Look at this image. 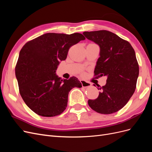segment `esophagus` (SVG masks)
Returning <instances> with one entry per match:
<instances>
[{"label": "esophagus", "mask_w": 152, "mask_h": 152, "mask_svg": "<svg viewBox=\"0 0 152 152\" xmlns=\"http://www.w3.org/2000/svg\"><path fill=\"white\" fill-rule=\"evenodd\" d=\"M80 83L82 84V86L83 87H89L91 86V84L89 83V82H87L84 80H80Z\"/></svg>", "instance_id": "34e87169"}]
</instances>
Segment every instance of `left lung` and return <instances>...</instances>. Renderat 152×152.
<instances>
[{
	"label": "left lung",
	"mask_w": 152,
	"mask_h": 152,
	"mask_svg": "<svg viewBox=\"0 0 152 152\" xmlns=\"http://www.w3.org/2000/svg\"><path fill=\"white\" fill-rule=\"evenodd\" d=\"M83 34L100 48L94 75L107 77L106 84L98 88L101 91L98 98L89 99V106L99 113L117 112L127 103L136 87L139 65L134 50L128 41L107 30Z\"/></svg>",
	"instance_id": "1"
}]
</instances>
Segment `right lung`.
<instances>
[{"label": "right lung", "instance_id": "right-lung-1", "mask_svg": "<svg viewBox=\"0 0 152 152\" xmlns=\"http://www.w3.org/2000/svg\"><path fill=\"white\" fill-rule=\"evenodd\" d=\"M79 33H48L26 42L15 67L20 93L26 104L42 117H54L67 107L73 87H82L75 77L61 79L56 75L59 61L65 60L69 49L85 40Z\"/></svg>", "mask_w": 152, "mask_h": 152}]
</instances>
